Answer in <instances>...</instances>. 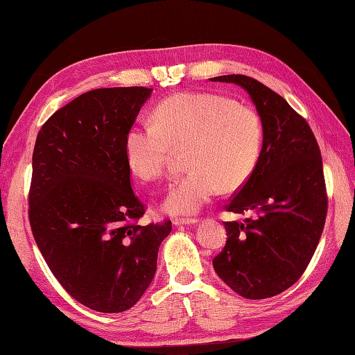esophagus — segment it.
<instances>
[{"instance_id":"esophagus-1","label":"esophagus","mask_w":355,"mask_h":355,"mask_svg":"<svg viewBox=\"0 0 355 355\" xmlns=\"http://www.w3.org/2000/svg\"><path fill=\"white\" fill-rule=\"evenodd\" d=\"M198 220L197 218H187V216H182V218H173L172 223L175 225H186V224H195Z\"/></svg>"}]
</instances>
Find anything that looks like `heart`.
Returning <instances> with one entry per match:
<instances>
[{
  "label": "heart",
  "instance_id": "b5f03b06",
  "mask_svg": "<svg viewBox=\"0 0 355 355\" xmlns=\"http://www.w3.org/2000/svg\"><path fill=\"white\" fill-rule=\"evenodd\" d=\"M262 123L252 107L215 93H180L157 105L153 123L134 125L125 135L131 171L145 182L169 171L184 150L187 171L164 200L169 214H193L220 191H235L252 175L261 154Z\"/></svg>",
  "mask_w": 355,
  "mask_h": 355
}]
</instances>
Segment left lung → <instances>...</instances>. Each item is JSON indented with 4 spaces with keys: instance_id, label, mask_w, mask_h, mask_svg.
I'll return each mask as SVG.
<instances>
[{
    "instance_id": "1",
    "label": "left lung",
    "mask_w": 355,
    "mask_h": 355,
    "mask_svg": "<svg viewBox=\"0 0 355 355\" xmlns=\"http://www.w3.org/2000/svg\"><path fill=\"white\" fill-rule=\"evenodd\" d=\"M212 80L243 87L262 122L258 163L224 206L250 216L225 223L227 241L214 268L239 296L267 299L299 281L320 241L328 212L320 149L306 120L259 80L244 74Z\"/></svg>"
}]
</instances>
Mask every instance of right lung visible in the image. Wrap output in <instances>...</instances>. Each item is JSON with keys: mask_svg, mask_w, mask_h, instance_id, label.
Returning <instances> with one entry per match:
<instances>
[{"mask_svg": "<svg viewBox=\"0 0 355 355\" xmlns=\"http://www.w3.org/2000/svg\"><path fill=\"white\" fill-rule=\"evenodd\" d=\"M153 88H99L58 110L37 132L28 221L51 273L79 304L130 310L157 270L171 220L140 225L125 135Z\"/></svg>", "mask_w": 355, "mask_h": 355, "instance_id": "right-lung-1", "label": "right lung"}]
</instances>
